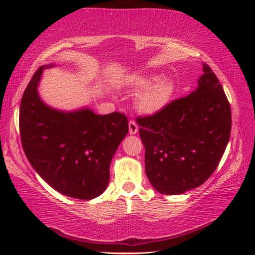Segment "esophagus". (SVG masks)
Returning a JSON list of instances; mask_svg holds the SVG:
<instances>
[{
    "label": "esophagus",
    "instance_id": "1",
    "mask_svg": "<svg viewBox=\"0 0 255 255\" xmlns=\"http://www.w3.org/2000/svg\"><path fill=\"white\" fill-rule=\"evenodd\" d=\"M129 126V133L130 135H135V133L138 131V125L136 124V122H133V120H130L128 124Z\"/></svg>",
    "mask_w": 255,
    "mask_h": 255
}]
</instances>
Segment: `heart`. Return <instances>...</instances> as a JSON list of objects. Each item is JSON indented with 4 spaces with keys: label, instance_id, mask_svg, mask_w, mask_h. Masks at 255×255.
I'll return each instance as SVG.
<instances>
[{
    "label": "heart",
    "instance_id": "heart-1",
    "mask_svg": "<svg viewBox=\"0 0 255 255\" xmlns=\"http://www.w3.org/2000/svg\"><path fill=\"white\" fill-rule=\"evenodd\" d=\"M158 75L144 77L136 82L138 88L145 89L137 99V107L145 114H155L162 110L173 93V85L169 81H159Z\"/></svg>",
    "mask_w": 255,
    "mask_h": 255
}]
</instances>
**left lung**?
<instances>
[{"instance_id": "obj_1", "label": "left lung", "mask_w": 255, "mask_h": 255, "mask_svg": "<svg viewBox=\"0 0 255 255\" xmlns=\"http://www.w3.org/2000/svg\"><path fill=\"white\" fill-rule=\"evenodd\" d=\"M202 72L189 96L136 120L146 175L163 195H181L204 183L217 169L230 140V102L207 64Z\"/></svg>"}]
</instances>
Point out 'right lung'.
Here are the masks:
<instances>
[{
  "label": "right lung",
  "mask_w": 255,
  "mask_h": 255,
  "mask_svg": "<svg viewBox=\"0 0 255 255\" xmlns=\"http://www.w3.org/2000/svg\"><path fill=\"white\" fill-rule=\"evenodd\" d=\"M38 68L20 105L19 127L25 156L34 171L64 196L93 199L110 180V163L128 132L124 114L97 115L82 108L54 109L41 100L38 85L45 68Z\"/></svg>",
  "instance_id": "1"
}]
</instances>
